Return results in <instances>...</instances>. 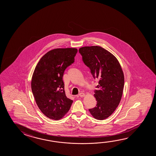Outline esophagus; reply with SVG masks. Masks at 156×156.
Masks as SVG:
<instances>
[{
  "instance_id": "esophagus-1",
  "label": "esophagus",
  "mask_w": 156,
  "mask_h": 156,
  "mask_svg": "<svg viewBox=\"0 0 156 156\" xmlns=\"http://www.w3.org/2000/svg\"><path fill=\"white\" fill-rule=\"evenodd\" d=\"M79 96L80 97H84L85 96V94L84 93H83V92H81V93H80L79 94Z\"/></svg>"
}]
</instances>
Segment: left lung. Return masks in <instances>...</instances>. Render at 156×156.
I'll return each instance as SVG.
<instances>
[{"label":"left lung","mask_w":156,"mask_h":156,"mask_svg":"<svg viewBox=\"0 0 156 156\" xmlns=\"http://www.w3.org/2000/svg\"><path fill=\"white\" fill-rule=\"evenodd\" d=\"M79 52L93 77L99 79L98 89L94 90L97 105L89 110L94 119L105 120L118 107L122 96L125 82L122 69L116 58L100 46L83 47Z\"/></svg>","instance_id":"1"}]
</instances>
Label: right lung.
Returning a JSON list of instances; mask_svg holds the SVG:
<instances>
[{"mask_svg":"<svg viewBox=\"0 0 156 156\" xmlns=\"http://www.w3.org/2000/svg\"><path fill=\"white\" fill-rule=\"evenodd\" d=\"M77 51L73 48L54 49L41 58L34 69L31 82L34 97L38 108L51 119L63 118L73 102L66 96L62 77Z\"/></svg>","mask_w":156,"mask_h":156,"instance_id":"1","label":"right lung"}]
</instances>
